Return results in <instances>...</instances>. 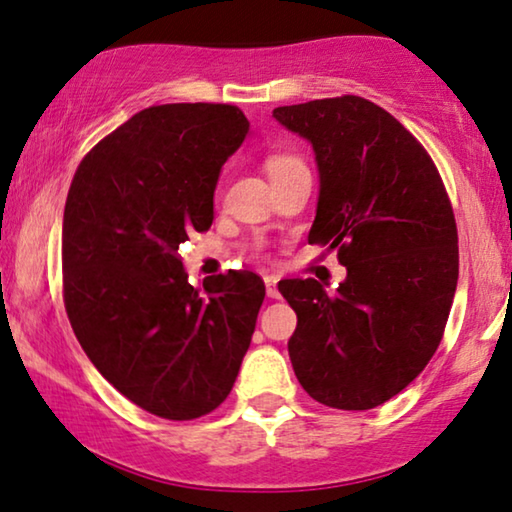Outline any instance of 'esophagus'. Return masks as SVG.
I'll use <instances>...</instances> for the list:
<instances>
[{
    "mask_svg": "<svg viewBox=\"0 0 512 512\" xmlns=\"http://www.w3.org/2000/svg\"><path fill=\"white\" fill-rule=\"evenodd\" d=\"M264 283H266V294H269L271 299H278V297H280V292H278V278H276V276H266Z\"/></svg>",
    "mask_w": 512,
    "mask_h": 512,
    "instance_id": "1",
    "label": "esophagus"
}]
</instances>
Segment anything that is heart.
I'll list each match as a JSON object with an SVG mask.
<instances>
[{
  "label": "heart",
  "mask_w": 512,
  "mask_h": 512,
  "mask_svg": "<svg viewBox=\"0 0 512 512\" xmlns=\"http://www.w3.org/2000/svg\"><path fill=\"white\" fill-rule=\"evenodd\" d=\"M294 167H304L299 157L294 155H271L269 160H266V171H269L271 178L285 174V171H290Z\"/></svg>",
  "instance_id": "heart-1"
}]
</instances>
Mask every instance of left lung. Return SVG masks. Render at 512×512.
Instances as JSON below:
<instances>
[{
    "label": "left lung",
    "instance_id": "8db88e82",
    "mask_svg": "<svg viewBox=\"0 0 512 512\" xmlns=\"http://www.w3.org/2000/svg\"><path fill=\"white\" fill-rule=\"evenodd\" d=\"M273 118L318 162L308 243L338 248L348 269L331 294L315 278L278 283L297 313L292 369L325 406L376 408L420 376L443 338L459 276L448 192L422 143L369 99L278 106Z\"/></svg>",
    "mask_w": 512,
    "mask_h": 512
}]
</instances>
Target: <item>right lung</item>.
Segmentation results:
<instances>
[{"label": "right lung", "instance_id": "right-lung-1", "mask_svg": "<svg viewBox=\"0 0 512 512\" xmlns=\"http://www.w3.org/2000/svg\"><path fill=\"white\" fill-rule=\"evenodd\" d=\"M250 122L229 104H162L78 164L62 222L71 329L122 397L164 420L211 413L250 348L264 280L187 283L178 248L213 222V192Z\"/></svg>", "mask_w": 512, "mask_h": 512}]
</instances>
